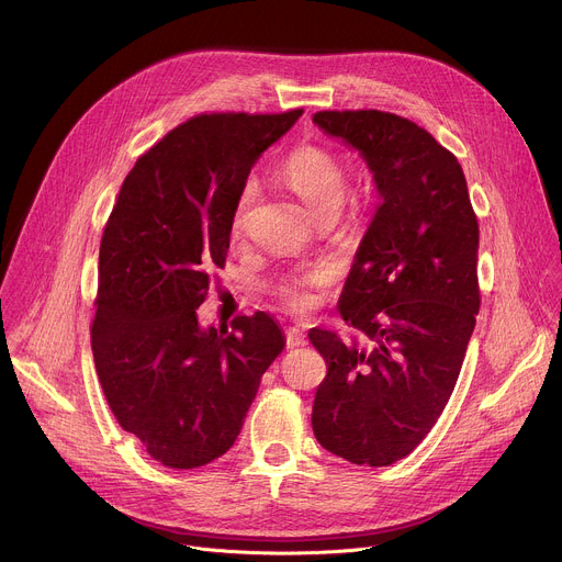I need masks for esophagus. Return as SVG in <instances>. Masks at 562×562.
<instances>
[{
  "instance_id": "obj_1",
  "label": "esophagus",
  "mask_w": 562,
  "mask_h": 562,
  "mask_svg": "<svg viewBox=\"0 0 562 562\" xmlns=\"http://www.w3.org/2000/svg\"><path fill=\"white\" fill-rule=\"evenodd\" d=\"M284 336H286V347H289V349H295V347H300V345L306 342V336H304L302 329H297V327H289V329L284 331Z\"/></svg>"
}]
</instances>
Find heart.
Segmentation results:
<instances>
[{
  "instance_id": "obj_1",
  "label": "heart",
  "mask_w": 562,
  "mask_h": 562,
  "mask_svg": "<svg viewBox=\"0 0 562 562\" xmlns=\"http://www.w3.org/2000/svg\"><path fill=\"white\" fill-rule=\"evenodd\" d=\"M280 176L284 184L317 215L319 220L336 217L349 193V176L342 167L340 157L323 146H300L284 157L280 165ZM260 198V184L256 178H249L237 193L233 213H231V231L239 235L247 228L249 215L256 209ZM331 269L325 265L311 267L297 276H289L278 284V295L293 308L308 306L306 286H315L327 282Z\"/></svg>"
}]
</instances>
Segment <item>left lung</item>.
<instances>
[{"label":"left lung","instance_id":"obj_1","mask_svg":"<svg viewBox=\"0 0 562 562\" xmlns=\"http://www.w3.org/2000/svg\"><path fill=\"white\" fill-rule=\"evenodd\" d=\"M313 122L360 150L380 204L338 304L358 338L308 331L327 362L311 425L327 451L386 467L425 440L456 386L480 308L477 220L456 155L416 122L373 109Z\"/></svg>","mask_w":562,"mask_h":562}]
</instances>
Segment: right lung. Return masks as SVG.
<instances>
[{
    "instance_id": "add662e5",
    "label": "right lung",
    "mask_w": 562,
    "mask_h": 562,
    "mask_svg": "<svg viewBox=\"0 0 562 562\" xmlns=\"http://www.w3.org/2000/svg\"><path fill=\"white\" fill-rule=\"evenodd\" d=\"M302 115H198L150 146L104 226L91 347L120 427L169 469L226 453L262 373L284 349L256 311L202 329L211 271L228 251L231 213L256 159Z\"/></svg>"
}]
</instances>
